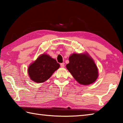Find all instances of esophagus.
<instances>
[{"label":"esophagus","mask_w":123,"mask_h":123,"mask_svg":"<svg viewBox=\"0 0 123 123\" xmlns=\"http://www.w3.org/2000/svg\"><path fill=\"white\" fill-rule=\"evenodd\" d=\"M60 66H61V67L62 68H64V63H62L60 64Z\"/></svg>","instance_id":"esophagus-1"}]
</instances>
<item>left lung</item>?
Listing matches in <instances>:
<instances>
[{
	"label": "left lung",
	"instance_id": "1",
	"mask_svg": "<svg viewBox=\"0 0 123 123\" xmlns=\"http://www.w3.org/2000/svg\"><path fill=\"white\" fill-rule=\"evenodd\" d=\"M67 69L79 84L88 85L98 77V70L94 61L88 54H73L69 58Z\"/></svg>",
	"mask_w": 123,
	"mask_h": 123
}]
</instances>
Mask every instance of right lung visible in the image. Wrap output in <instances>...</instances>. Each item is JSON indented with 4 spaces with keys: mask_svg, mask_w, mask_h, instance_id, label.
<instances>
[{
    "mask_svg": "<svg viewBox=\"0 0 123 123\" xmlns=\"http://www.w3.org/2000/svg\"><path fill=\"white\" fill-rule=\"evenodd\" d=\"M56 60L45 54H42L29 66L28 72L31 80L36 83L47 80L60 67Z\"/></svg>",
    "mask_w": 123,
    "mask_h": 123,
    "instance_id": "obj_1",
    "label": "right lung"
}]
</instances>
